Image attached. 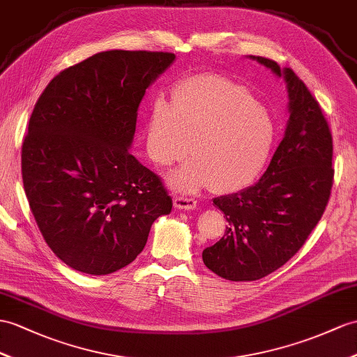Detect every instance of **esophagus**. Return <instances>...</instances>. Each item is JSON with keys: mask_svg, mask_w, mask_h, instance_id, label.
Listing matches in <instances>:
<instances>
[{"mask_svg": "<svg viewBox=\"0 0 357 357\" xmlns=\"http://www.w3.org/2000/svg\"><path fill=\"white\" fill-rule=\"evenodd\" d=\"M174 206H176L177 208H181V211H190V208L197 207V199L192 197L178 195L174 198Z\"/></svg>", "mask_w": 357, "mask_h": 357, "instance_id": "34e87169", "label": "esophagus"}]
</instances>
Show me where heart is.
I'll list each match as a JSON object with an SVG mask.
<instances>
[{"label": "heart", "mask_w": 357, "mask_h": 357, "mask_svg": "<svg viewBox=\"0 0 357 357\" xmlns=\"http://www.w3.org/2000/svg\"><path fill=\"white\" fill-rule=\"evenodd\" d=\"M275 121L264 104L230 78L197 74L174 91V106L154 102L146 150L160 167L194 158L171 176L178 190L211 185L233 192L253 181L271 154Z\"/></svg>", "instance_id": "b5f03b06"}]
</instances>
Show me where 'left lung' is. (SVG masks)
Masks as SVG:
<instances>
[{
  "label": "left lung",
  "instance_id": "8db88e82",
  "mask_svg": "<svg viewBox=\"0 0 357 357\" xmlns=\"http://www.w3.org/2000/svg\"><path fill=\"white\" fill-rule=\"evenodd\" d=\"M284 77L289 121L282 142L256 185L213 198L229 227L203 251L204 265L225 280L251 282L274 273L317 227L332 192L333 139L324 113L291 68L251 56Z\"/></svg>",
  "mask_w": 357,
  "mask_h": 357
}]
</instances>
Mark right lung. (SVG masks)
I'll return each instance as SVG.
<instances>
[{
	"mask_svg": "<svg viewBox=\"0 0 357 357\" xmlns=\"http://www.w3.org/2000/svg\"><path fill=\"white\" fill-rule=\"evenodd\" d=\"M176 56L112 50L60 71L24 137V190L43 239L75 271L132 264L172 208L162 178L128 151L145 91Z\"/></svg>",
	"mask_w": 357,
	"mask_h": 357,
	"instance_id": "add662e5",
	"label": "right lung"
}]
</instances>
